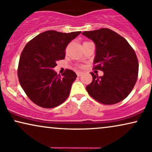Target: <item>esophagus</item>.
Listing matches in <instances>:
<instances>
[{"label": "esophagus", "instance_id": "obj_1", "mask_svg": "<svg viewBox=\"0 0 152 152\" xmlns=\"http://www.w3.org/2000/svg\"><path fill=\"white\" fill-rule=\"evenodd\" d=\"M82 75H83V72H77V75L78 77H80V76H82Z\"/></svg>", "mask_w": 152, "mask_h": 152}]
</instances>
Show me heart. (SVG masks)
Wrapping results in <instances>:
<instances>
[{
    "instance_id": "b5f03b06",
    "label": "heart",
    "mask_w": 152,
    "mask_h": 152,
    "mask_svg": "<svg viewBox=\"0 0 152 152\" xmlns=\"http://www.w3.org/2000/svg\"><path fill=\"white\" fill-rule=\"evenodd\" d=\"M86 42H84V43H86ZM84 43H83V44H84Z\"/></svg>"
}]
</instances>
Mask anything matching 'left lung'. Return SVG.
<instances>
[{
  "label": "left lung",
  "mask_w": 152,
  "mask_h": 152,
  "mask_svg": "<svg viewBox=\"0 0 152 152\" xmlns=\"http://www.w3.org/2000/svg\"><path fill=\"white\" fill-rule=\"evenodd\" d=\"M96 45L94 69L102 76L91 72L93 80L86 86L92 98L100 103L112 105L125 99L135 86L138 75V61L126 39L109 28L82 33Z\"/></svg>",
  "instance_id": "8db88e82"
}]
</instances>
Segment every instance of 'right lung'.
Returning <instances> with one entry per match:
<instances>
[{
  "label": "right lung",
  "mask_w": 152,
  "mask_h": 152,
  "mask_svg": "<svg viewBox=\"0 0 152 152\" xmlns=\"http://www.w3.org/2000/svg\"><path fill=\"white\" fill-rule=\"evenodd\" d=\"M80 33L47 31L26 45L19 58L17 74L23 90L37 105L57 107L70 95L76 73L67 69L61 77L53 68L57 61L65 58L67 45Z\"/></svg>",
  "instance_id": "1"
}]
</instances>
